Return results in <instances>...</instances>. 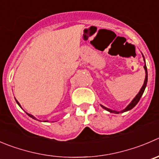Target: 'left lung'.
<instances>
[{
    "label": "left lung",
    "mask_w": 159,
    "mask_h": 159,
    "mask_svg": "<svg viewBox=\"0 0 159 159\" xmlns=\"http://www.w3.org/2000/svg\"><path fill=\"white\" fill-rule=\"evenodd\" d=\"M144 63H145V61H144ZM144 70H145L146 76H145V79H144V84H143L142 88H141V91H140L139 93H138V95H136V97H135V98H134L133 101H132L131 102H130V104H129L128 106H127V108H126V109H124V110L121 111V112H126V111L130 110V109H133V108L134 107V106H136L137 104H138V102H139V100L141 99V97L142 96L143 93H144V89H145L146 85H147V82H148V71H147V67H146V64L144 66ZM101 106L103 108V109H106V110L109 111V112H114V113H120V112H117V111H114V110H112V109H108V108L105 107V106H102V105H101Z\"/></svg>",
    "instance_id": "left-lung-1"
}]
</instances>
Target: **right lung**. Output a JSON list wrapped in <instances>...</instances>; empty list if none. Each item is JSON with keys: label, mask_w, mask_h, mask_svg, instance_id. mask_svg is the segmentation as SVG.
I'll return each mask as SVG.
<instances>
[{"label": "right lung", "mask_w": 159, "mask_h": 159, "mask_svg": "<svg viewBox=\"0 0 159 159\" xmlns=\"http://www.w3.org/2000/svg\"><path fill=\"white\" fill-rule=\"evenodd\" d=\"M16 102H17V103H18V106H20V107H21V106H20L19 102H18V101H17V100H16ZM27 114H28V115H29V116H30V117H32V119H34V120H36V119H35V117H34V116H32V115H31V114H29V113H27Z\"/></svg>", "instance_id": "1"}]
</instances>
